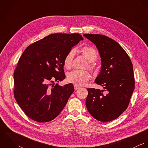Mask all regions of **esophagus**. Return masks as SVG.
Returning <instances> with one entry per match:
<instances>
[{
    "label": "esophagus",
    "mask_w": 148,
    "mask_h": 148,
    "mask_svg": "<svg viewBox=\"0 0 148 148\" xmlns=\"http://www.w3.org/2000/svg\"><path fill=\"white\" fill-rule=\"evenodd\" d=\"M80 87L79 86H78V85H74V89H75V90H77L78 89H79Z\"/></svg>",
    "instance_id": "obj_1"
}]
</instances>
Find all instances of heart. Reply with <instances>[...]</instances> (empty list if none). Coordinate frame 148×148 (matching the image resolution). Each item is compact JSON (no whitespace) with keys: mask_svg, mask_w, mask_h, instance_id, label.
<instances>
[{"mask_svg":"<svg viewBox=\"0 0 148 148\" xmlns=\"http://www.w3.org/2000/svg\"><path fill=\"white\" fill-rule=\"evenodd\" d=\"M80 51L89 62H95L98 57L97 50L91 47H84L81 49ZM75 53V50L71 49L65 56L64 59V65L66 68H69L72 66ZM90 78V75L88 72L78 69L69 72L67 76L69 82L78 85L85 84Z\"/></svg>","mask_w":148,"mask_h":148,"instance_id":"heart-1","label":"heart"}]
</instances>
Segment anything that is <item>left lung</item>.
I'll return each instance as SVG.
<instances>
[{
    "label": "left lung",
    "instance_id": "1",
    "mask_svg": "<svg viewBox=\"0 0 148 148\" xmlns=\"http://www.w3.org/2000/svg\"><path fill=\"white\" fill-rule=\"evenodd\" d=\"M84 36L95 44L99 52L101 67L95 82L104 88L87 89L86 108L97 120L111 121L129 105L134 89L133 65L125 51L115 40L99 34Z\"/></svg>",
    "mask_w": 148,
    "mask_h": 148
}]
</instances>
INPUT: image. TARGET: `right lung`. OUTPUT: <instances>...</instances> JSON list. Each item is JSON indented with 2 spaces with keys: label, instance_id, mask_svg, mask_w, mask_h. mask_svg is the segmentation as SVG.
<instances>
[{
  "label": "right lung",
  "instance_id": "right-lung-1",
  "mask_svg": "<svg viewBox=\"0 0 148 148\" xmlns=\"http://www.w3.org/2000/svg\"><path fill=\"white\" fill-rule=\"evenodd\" d=\"M83 40L79 34H53L31 44L23 52L14 73V97L32 120L45 123L56 118L74 92L71 83L51 84L65 78L64 59Z\"/></svg>",
  "mask_w": 148,
  "mask_h": 148
}]
</instances>
